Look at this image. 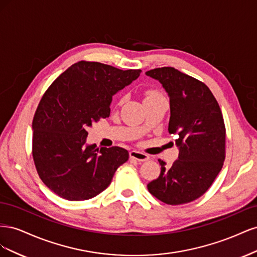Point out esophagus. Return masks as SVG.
Masks as SVG:
<instances>
[{
	"label": "esophagus",
	"instance_id": "obj_1",
	"mask_svg": "<svg viewBox=\"0 0 257 257\" xmlns=\"http://www.w3.org/2000/svg\"><path fill=\"white\" fill-rule=\"evenodd\" d=\"M130 158L134 159L138 162H146V161L149 160V155L146 154V153H143V152L136 151V150H132L130 152Z\"/></svg>",
	"mask_w": 257,
	"mask_h": 257
}]
</instances>
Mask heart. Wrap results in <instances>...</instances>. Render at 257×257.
<instances>
[{"label": "heart", "mask_w": 257, "mask_h": 257, "mask_svg": "<svg viewBox=\"0 0 257 257\" xmlns=\"http://www.w3.org/2000/svg\"><path fill=\"white\" fill-rule=\"evenodd\" d=\"M155 95H158V94L154 91H149L146 94V98H149V97H152V96H155Z\"/></svg>", "instance_id": "b5f03b06"}]
</instances>
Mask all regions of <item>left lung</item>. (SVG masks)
I'll return each instance as SVG.
<instances>
[{
    "instance_id": "1",
    "label": "left lung",
    "mask_w": 257,
    "mask_h": 257,
    "mask_svg": "<svg viewBox=\"0 0 257 257\" xmlns=\"http://www.w3.org/2000/svg\"><path fill=\"white\" fill-rule=\"evenodd\" d=\"M159 80L169 97L168 132L177 135L178 160L167 167L159 160L161 174L148 183L153 196L168 205L200 197L221 172L225 160V125L215 97L205 83L174 67L146 72Z\"/></svg>"
}]
</instances>
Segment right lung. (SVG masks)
<instances>
[{"mask_svg": "<svg viewBox=\"0 0 257 257\" xmlns=\"http://www.w3.org/2000/svg\"><path fill=\"white\" fill-rule=\"evenodd\" d=\"M141 73L80 61L46 91L32 123L33 159L43 182L57 195L76 201L95 197L128 160L123 148L88 145L87 128L109 116L112 96Z\"/></svg>", "mask_w": 257, "mask_h": 257, "instance_id": "right-lung-1", "label": "right lung"}]
</instances>
